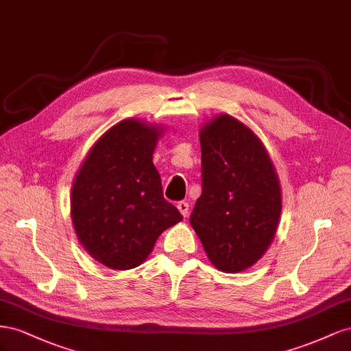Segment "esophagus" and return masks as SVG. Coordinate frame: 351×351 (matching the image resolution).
I'll return each mask as SVG.
<instances>
[{
	"mask_svg": "<svg viewBox=\"0 0 351 351\" xmlns=\"http://www.w3.org/2000/svg\"><path fill=\"white\" fill-rule=\"evenodd\" d=\"M176 207H178V210H179V212H181V215H182L184 217H186V216H188V212H189V204H188L186 202H179Z\"/></svg>",
	"mask_w": 351,
	"mask_h": 351,
	"instance_id": "obj_1",
	"label": "esophagus"
}]
</instances>
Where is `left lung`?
<instances>
[{"mask_svg": "<svg viewBox=\"0 0 351 351\" xmlns=\"http://www.w3.org/2000/svg\"><path fill=\"white\" fill-rule=\"evenodd\" d=\"M202 195L189 222L219 270L241 272L262 257L276 234L281 186L265 145L229 114L199 131Z\"/></svg>", "mask_w": 351, "mask_h": 351, "instance_id": "left-lung-1", "label": "left lung"}]
</instances>
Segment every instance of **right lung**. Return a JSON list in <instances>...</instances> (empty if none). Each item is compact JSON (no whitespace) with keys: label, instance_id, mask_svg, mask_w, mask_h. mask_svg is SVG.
I'll return each mask as SVG.
<instances>
[{"label":"right lung","instance_id":"1","mask_svg":"<svg viewBox=\"0 0 351 351\" xmlns=\"http://www.w3.org/2000/svg\"><path fill=\"white\" fill-rule=\"evenodd\" d=\"M162 129L125 119L98 139L73 181L70 215L79 243L101 265H141L163 231L182 220L165 199L153 153Z\"/></svg>","mask_w":351,"mask_h":351}]
</instances>
